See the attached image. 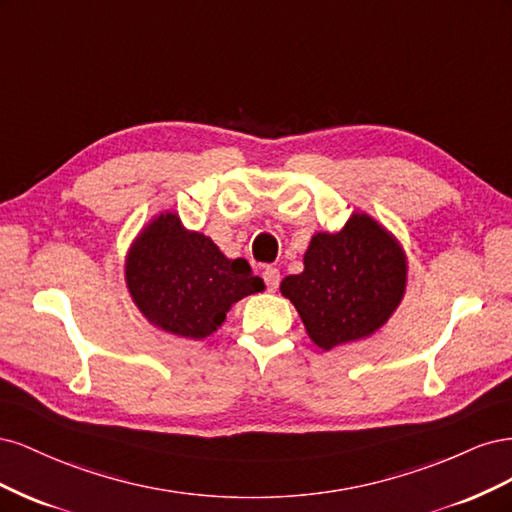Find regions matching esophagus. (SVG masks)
Here are the masks:
<instances>
[{
	"label": "esophagus",
	"mask_w": 512,
	"mask_h": 512,
	"mask_svg": "<svg viewBox=\"0 0 512 512\" xmlns=\"http://www.w3.org/2000/svg\"><path fill=\"white\" fill-rule=\"evenodd\" d=\"M262 280H265L269 290H275L277 286H280V271H277L275 267H267L265 271H262Z\"/></svg>",
	"instance_id": "esophagus-1"
}]
</instances>
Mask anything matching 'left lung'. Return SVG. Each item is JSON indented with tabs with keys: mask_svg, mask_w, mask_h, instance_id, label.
<instances>
[{
	"mask_svg": "<svg viewBox=\"0 0 512 512\" xmlns=\"http://www.w3.org/2000/svg\"><path fill=\"white\" fill-rule=\"evenodd\" d=\"M303 265L280 290L322 350L376 333L404 299L406 254L367 213H354L339 232H316Z\"/></svg>",
	"mask_w": 512,
	"mask_h": 512,
	"instance_id": "obj_1",
	"label": "left lung"
}]
</instances>
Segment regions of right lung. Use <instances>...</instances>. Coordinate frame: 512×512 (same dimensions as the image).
<instances>
[{
    "label": "right lung",
    "instance_id": "1",
    "mask_svg": "<svg viewBox=\"0 0 512 512\" xmlns=\"http://www.w3.org/2000/svg\"><path fill=\"white\" fill-rule=\"evenodd\" d=\"M126 284L141 314L166 333L205 339L247 294L265 290L247 260L226 258L203 232L164 211L138 235L126 258Z\"/></svg>",
    "mask_w": 512,
    "mask_h": 512
}]
</instances>
